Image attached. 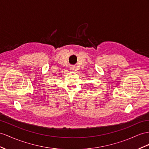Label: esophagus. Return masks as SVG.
<instances>
[{"instance_id": "34e87169", "label": "esophagus", "mask_w": 149, "mask_h": 149, "mask_svg": "<svg viewBox=\"0 0 149 149\" xmlns=\"http://www.w3.org/2000/svg\"><path fill=\"white\" fill-rule=\"evenodd\" d=\"M70 69L74 70V66H71V67H70Z\"/></svg>"}]
</instances>
